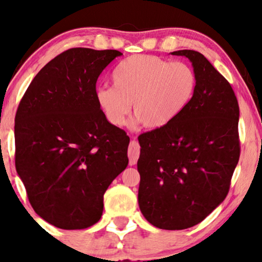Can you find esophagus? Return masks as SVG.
Masks as SVG:
<instances>
[{"mask_svg": "<svg viewBox=\"0 0 262 262\" xmlns=\"http://www.w3.org/2000/svg\"><path fill=\"white\" fill-rule=\"evenodd\" d=\"M140 156V144L136 140H132L129 143V148H128V158H129V165L134 166L138 162V159Z\"/></svg>", "mask_w": 262, "mask_h": 262, "instance_id": "34e87169", "label": "esophagus"}]
</instances>
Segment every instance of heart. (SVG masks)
<instances>
[{
    "instance_id": "obj_1",
    "label": "heart",
    "mask_w": 262,
    "mask_h": 262,
    "mask_svg": "<svg viewBox=\"0 0 262 262\" xmlns=\"http://www.w3.org/2000/svg\"><path fill=\"white\" fill-rule=\"evenodd\" d=\"M112 85L96 89V102L112 124H123L133 111L147 128L165 127L188 106L196 88V74L183 62L151 55H133L116 66Z\"/></svg>"
}]
</instances>
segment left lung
<instances>
[{
  "mask_svg": "<svg viewBox=\"0 0 262 262\" xmlns=\"http://www.w3.org/2000/svg\"><path fill=\"white\" fill-rule=\"evenodd\" d=\"M196 74L188 106L165 127L139 136V206L168 231L200 224L227 196L240 158L239 104L229 82L195 50H178Z\"/></svg>",
  "mask_w": 262,
  "mask_h": 262,
  "instance_id": "obj_1",
  "label": "left lung"
}]
</instances>
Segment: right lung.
<instances>
[{"label": "right lung", "mask_w": 262, "mask_h": 262, "mask_svg": "<svg viewBox=\"0 0 262 262\" xmlns=\"http://www.w3.org/2000/svg\"><path fill=\"white\" fill-rule=\"evenodd\" d=\"M122 53L72 48L31 81L15 116V166L35 212L62 229H83L128 165L129 136L96 102V81Z\"/></svg>", "instance_id": "right-lung-1"}]
</instances>
